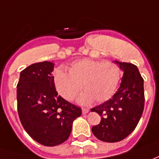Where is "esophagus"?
Returning a JSON list of instances; mask_svg holds the SVG:
<instances>
[{"label": "esophagus", "mask_w": 159, "mask_h": 159, "mask_svg": "<svg viewBox=\"0 0 159 159\" xmlns=\"http://www.w3.org/2000/svg\"><path fill=\"white\" fill-rule=\"evenodd\" d=\"M89 108H83V109H82V112H83V114H88V113H89Z\"/></svg>", "instance_id": "34e87169"}]
</instances>
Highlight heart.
Wrapping results in <instances>:
<instances>
[{"label": "heart", "instance_id": "heart-1", "mask_svg": "<svg viewBox=\"0 0 159 159\" xmlns=\"http://www.w3.org/2000/svg\"><path fill=\"white\" fill-rule=\"evenodd\" d=\"M68 70L67 73L62 69H57L54 71L53 83L57 91L62 97L71 101L83 87L86 91L79 101L84 104L94 100L97 102L109 100L120 80V68L111 62L80 59L71 63Z\"/></svg>", "mask_w": 159, "mask_h": 159}]
</instances>
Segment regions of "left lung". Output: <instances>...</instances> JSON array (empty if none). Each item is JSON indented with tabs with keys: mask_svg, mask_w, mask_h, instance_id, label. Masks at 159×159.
Wrapping results in <instances>:
<instances>
[{
	"mask_svg": "<svg viewBox=\"0 0 159 159\" xmlns=\"http://www.w3.org/2000/svg\"><path fill=\"white\" fill-rule=\"evenodd\" d=\"M115 62L124 71L120 86L113 98L91 108L102 117L100 124L92 127V133L108 143L120 141L135 129L145 106L144 79L137 66Z\"/></svg>",
	"mask_w": 159,
	"mask_h": 159,
	"instance_id": "obj_1",
	"label": "left lung"
}]
</instances>
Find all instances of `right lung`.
<instances>
[{
	"label": "right lung",
	"mask_w": 159,
	"mask_h": 159,
	"mask_svg": "<svg viewBox=\"0 0 159 159\" xmlns=\"http://www.w3.org/2000/svg\"><path fill=\"white\" fill-rule=\"evenodd\" d=\"M53 63L31 64L20 72L17 84V109L25 132L45 146L68 139L72 123L79 117V107L57 95L53 83Z\"/></svg>",
	"instance_id": "right-lung-1"
}]
</instances>
